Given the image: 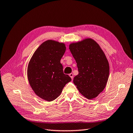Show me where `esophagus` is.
<instances>
[{"instance_id":"1","label":"esophagus","mask_w":133,"mask_h":133,"mask_svg":"<svg viewBox=\"0 0 133 133\" xmlns=\"http://www.w3.org/2000/svg\"><path fill=\"white\" fill-rule=\"evenodd\" d=\"M69 76H70V77H71V79H72V80L73 78H74V75H73V74H72V73L70 74H69Z\"/></svg>"}]
</instances>
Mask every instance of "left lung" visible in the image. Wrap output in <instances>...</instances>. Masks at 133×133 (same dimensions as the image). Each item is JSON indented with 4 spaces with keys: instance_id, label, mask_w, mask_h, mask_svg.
Here are the masks:
<instances>
[{
    "instance_id": "8db88e82",
    "label": "left lung",
    "mask_w": 133,
    "mask_h": 133,
    "mask_svg": "<svg viewBox=\"0 0 133 133\" xmlns=\"http://www.w3.org/2000/svg\"><path fill=\"white\" fill-rule=\"evenodd\" d=\"M69 49L79 71L73 82L83 96L93 99L107 83L110 66L107 57L99 44L91 38L71 43Z\"/></svg>"
}]
</instances>
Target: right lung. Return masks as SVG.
I'll return each instance as SVG.
<instances>
[{
    "instance_id": "right-lung-1",
    "label": "right lung",
    "mask_w": 133,
    "mask_h": 133,
    "mask_svg": "<svg viewBox=\"0 0 133 133\" xmlns=\"http://www.w3.org/2000/svg\"><path fill=\"white\" fill-rule=\"evenodd\" d=\"M66 45L48 40L37 48L28 67V78L36 96L50 102L58 97L71 77L63 74L61 59L66 51Z\"/></svg>"
}]
</instances>
